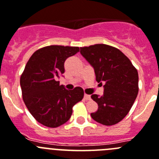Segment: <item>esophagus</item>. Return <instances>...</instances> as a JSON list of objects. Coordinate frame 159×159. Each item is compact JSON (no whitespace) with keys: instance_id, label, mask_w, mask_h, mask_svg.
<instances>
[{"instance_id":"1","label":"esophagus","mask_w":159,"mask_h":159,"mask_svg":"<svg viewBox=\"0 0 159 159\" xmlns=\"http://www.w3.org/2000/svg\"><path fill=\"white\" fill-rule=\"evenodd\" d=\"M84 98H85V100H90V95L85 93V95H84Z\"/></svg>"}]
</instances>
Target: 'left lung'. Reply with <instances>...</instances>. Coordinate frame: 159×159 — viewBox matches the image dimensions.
Wrapping results in <instances>:
<instances>
[{"mask_svg": "<svg viewBox=\"0 0 159 159\" xmlns=\"http://www.w3.org/2000/svg\"><path fill=\"white\" fill-rule=\"evenodd\" d=\"M81 55L94 69L96 81L104 83V93L91 98L98 105L91 113L94 121L113 125L127 115L139 93V74L121 51L105 44L81 47Z\"/></svg>", "mask_w": 159, "mask_h": 159, "instance_id": "8db88e82", "label": "left lung"}]
</instances>
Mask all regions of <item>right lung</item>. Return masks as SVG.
<instances>
[{"instance_id": "right-lung-1", "label": "right lung", "mask_w": 159, "mask_h": 159, "mask_svg": "<svg viewBox=\"0 0 159 159\" xmlns=\"http://www.w3.org/2000/svg\"><path fill=\"white\" fill-rule=\"evenodd\" d=\"M79 52V47L49 45L38 49L30 57L20 76L22 98L34 118L47 127L66 123L73 107L83 98L81 87L65 89L57 79L65 73L64 63Z\"/></svg>"}]
</instances>
